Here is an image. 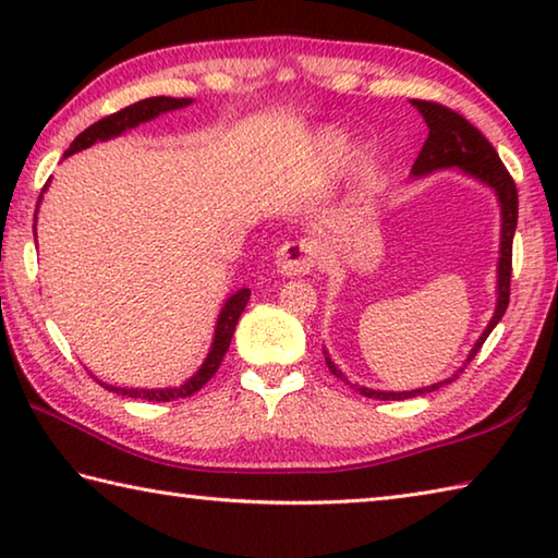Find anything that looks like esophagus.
<instances>
[{
    "mask_svg": "<svg viewBox=\"0 0 558 558\" xmlns=\"http://www.w3.org/2000/svg\"><path fill=\"white\" fill-rule=\"evenodd\" d=\"M319 245L313 239H300V241H288L276 256L278 272L286 278H298L307 276L310 270L317 266Z\"/></svg>",
    "mask_w": 558,
    "mask_h": 558,
    "instance_id": "obj_1",
    "label": "esophagus"
}]
</instances>
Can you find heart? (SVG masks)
Instances as JSON below:
<instances>
[{
    "instance_id": "1",
    "label": "heart",
    "mask_w": 558,
    "mask_h": 558,
    "mask_svg": "<svg viewBox=\"0 0 558 558\" xmlns=\"http://www.w3.org/2000/svg\"><path fill=\"white\" fill-rule=\"evenodd\" d=\"M323 149L329 157L339 155L344 149V137H339L337 132H327V135L323 137Z\"/></svg>"
}]
</instances>
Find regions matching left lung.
Returning <instances> with one entry per match:
<instances>
[{"label": "left lung", "instance_id": "left-lung-1", "mask_svg": "<svg viewBox=\"0 0 558 558\" xmlns=\"http://www.w3.org/2000/svg\"><path fill=\"white\" fill-rule=\"evenodd\" d=\"M411 102L418 108V112L428 125V140L426 145H423L421 155L415 157L411 174L426 177L430 172H436V169L458 167L460 172H465L472 179H480L483 184L493 186L499 202V211H502V235H499V263H497V307L483 337L477 339L475 347H472V352L468 354L465 359V366H468L472 362V356L480 352V347L485 344L489 332H493L499 319H502L505 310L509 305V286H512V239L517 229V206H519L517 184L514 179L509 177L502 159H499V155L495 153V147L489 145V140L475 125H470L465 118L458 116L456 110L430 100H411ZM325 362L337 379L347 381V376L337 369L332 359L327 356V352H325ZM456 376L458 374H452V379H456ZM452 379H446L433 386H423V389H413V391H374V389H366V386H354V389L362 396H366V399L401 401V399H413V396L436 391L442 384H450Z\"/></svg>", "mask_w": 558, "mask_h": 558}]
</instances>
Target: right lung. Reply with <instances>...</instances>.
Wrapping results in <instances>:
<instances>
[{"label": "right lung", "instance_id": "obj_1", "mask_svg": "<svg viewBox=\"0 0 558 558\" xmlns=\"http://www.w3.org/2000/svg\"><path fill=\"white\" fill-rule=\"evenodd\" d=\"M192 98H167V96H157V98H145L140 102H132V106L122 108L118 112H112V116L102 118L98 122H93L88 130H83L78 137L73 140L69 153L63 157H69L73 153H81V149H86L96 143H106L110 137H118L122 135L125 130L137 128L140 122H147V120H155L157 116H162V112L169 110H177V108H186ZM41 202V196H39ZM36 233V231H34ZM248 298H251V290L248 288H241L239 292H233V295L226 300V305L221 307V315L216 319V332H214V342L209 349V356L204 359L202 369L196 372L192 379L184 381L182 386H174V389H118V386H106L108 391L112 393H122V396H130V399H147V401H174V399H186V396H192L194 391H199L202 386L211 379L219 369L221 362H223V354L229 352V344H231V337H233V329L235 323H239L241 313L248 305Z\"/></svg>", "mask_w": 558, "mask_h": 558}]
</instances>
